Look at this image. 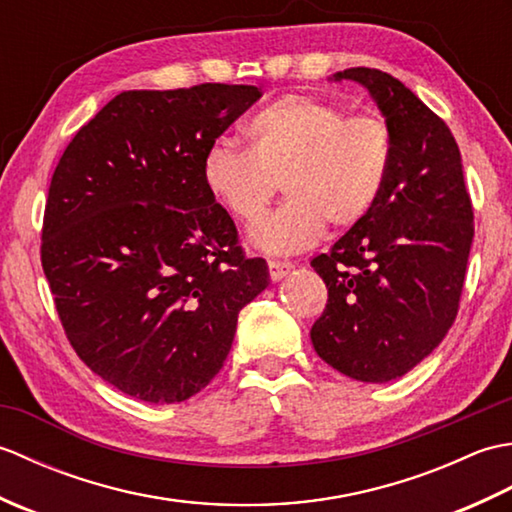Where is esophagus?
Wrapping results in <instances>:
<instances>
[{"mask_svg":"<svg viewBox=\"0 0 512 512\" xmlns=\"http://www.w3.org/2000/svg\"><path fill=\"white\" fill-rule=\"evenodd\" d=\"M292 268H295V266H292L290 262H277V259H270V262H268V273H270V279H273V281L284 279Z\"/></svg>","mask_w":512,"mask_h":512,"instance_id":"34e87169","label":"esophagus"}]
</instances>
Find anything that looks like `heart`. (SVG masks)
Masks as SVG:
<instances>
[{"instance_id": "obj_1", "label": "heart", "mask_w": 512, "mask_h": 512, "mask_svg": "<svg viewBox=\"0 0 512 512\" xmlns=\"http://www.w3.org/2000/svg\"><path fill=\"white\" fill-rule=\"evenodd\" d=\"M250 147L217 138L202 160L211 198L255 224L284 182L288 202L250 233L264 253L312 246L328 222L345 231L374 211L394 165V132L380 114H352L308 94H288L246 123Z\"/></svg>"}]
</instances>
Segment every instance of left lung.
<instances>
[{
  "label": "left lung",
  "mask_w": 512,
  "mask_h": 512,
  "mask_svg": "<svg viewBox=\"0 0 512 512\" xmlns=\"http://www.w3.org/2000/svg\"><path fill=\"white\" fill-rule=\"evenodd\" d=\"M394 132V165L374 211L312 259L328 303L310 339L325 363L387 383L429 356L455 321L473 244V204L451 129L398 79L350 68Z\"/></svg>",
  "instance_id": "8db88e82"
}]
</instances>
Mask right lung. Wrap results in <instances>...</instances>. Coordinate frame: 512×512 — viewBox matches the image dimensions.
Wrapping results in <instances>:
<instances>
[{"instance_id":"right-lung-1","label":"right lung","mask_w":512,"mask_h":512,"mask_svg":"<svg viewBox=\"0 0 512 512\" xmlns=\"http://www.w3.org/2000/svg\"><path fill=\"white\" fill-rule=\"evenodd\" d=\"M255 85L202 83L114 96L65 147L48 189L41 266L74 352L154 405L220 372L237 314L268 286L202 180V160Z\"/></svg>"}]
</instances>
